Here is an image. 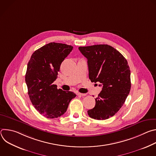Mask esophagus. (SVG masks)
<instances>
[{
    "label": "esophagus",
    "mask_w": 156,
    "mask_h": 156,
    "mask_svg": "<svg viewBox=\"0 0 156 156\" xmlns=\"http://www.w3.org/2000/svg\"><path fill=\"white\" fill-rule=\"evenodd\" d=\"M76 94L78 96H86V94H83V93H77Z\"/></svg>",
    "instance_id": "1"
}]
</instances>
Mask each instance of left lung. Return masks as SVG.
I'll return each mask as SVG.
<instances>
[{"label": "left lung", "instance_id": "left-lung-1", "mask_svg": "<svg viewBox=\"0 0 156 156\" xmlns=\"http://www.w3.org/2000/svg\"><path fill=\"white\" fill-rule=\"evenodd\" d=\"M87 59L89 78L99 82L102 91L95 99V107L87 114L96 120L114 116L123 104L131 89L130 70L126 58L117 50L107 44L79 47Z\"/></svg>", "mask_w": 156, "mask_h": 156}]
</instances>
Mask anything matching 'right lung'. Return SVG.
Listing matches in <instances>:
<instances>
[{"label": "right lung", "instance_id": "1", "mask_svg": "<svg viewBox=\"0 0 156 156\" xmlns=\"http://www.w3.org/2000/svg\"><path fill=\"white\" fill-rule=\"evenodd\" d=\"M73 49L65 44L50 42L36 50L27 65L25 81L31 102L38 112L48 119L63 115L70 101L76 97L72 91L57 89L60 65Z\"/></svg>", "mask_w": 156, "mask_h": 156}]
</instances>
